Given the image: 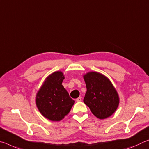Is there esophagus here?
<instances>
[{
	"mask_svg": "<svg viewBox=\"0 0 149 149\" xmlns=\"http://www.w3.org/2000/svg\"><path fill=\"white\" fill-rule=\"evenodd\" d=\"M76 101L77 102H80V101H81V97H79L78 98L76 99Z\"/></svg>",
	"mask_w": 149,
	"mask_h": 149,
	"instance_id": "1",
	"label": "esophagus"
}]
</instances>
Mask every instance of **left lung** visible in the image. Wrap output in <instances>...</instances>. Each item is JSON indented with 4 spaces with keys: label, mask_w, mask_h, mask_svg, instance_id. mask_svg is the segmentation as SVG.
Returning a JSON list of instances; mask_svg holds the SVG:
<instances>
[{
    "label": "left lung",
    "mask_w": 149,
    "mask_h": 149,
    "mask_svg": "<svg viewBox=\"0 0 149 149\" xmlns=\"http://www.w3.org/2000/svg\"><path fill=\"white\" fill-rule=\"evenodd\" d=\"M87 91L84 102L100 119H105L116 111L119 96L111 81L105 75L89 72L83 75Z\"/></svg>",
    "instance_id": "1"
}]
</instances>
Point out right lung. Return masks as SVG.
Returning a JSON list of instances; mask_svg holds the SVG:
<instances>
[{
  "label": "right lung",
  "instance_id": "obj_1",
  "mask_svg": "<svg viewBox=\"0 0 149 149\" xmlns=\"http://www.w3.org/2000/svg\"><path fill=\"white\" fill-rule=\"evenodd\" d=\"M65 77L56 71L45 79L36 95V105L42 115L52 121H60L70 113L75 101L62 86Z\"/></svg>",
  "mask_w": 149,
  "mask_h": 149
}]
</instances>
